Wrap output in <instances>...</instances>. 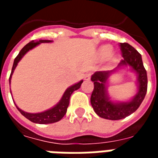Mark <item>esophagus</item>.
Here are the masks:
<instances>
[{
    "label": "esophagus",
    "mask_w": 158,
    "mask_h": 158,
    "mask_svg": "<svg viewBox=\"0 0 158 158\" xmlns=\"http://www.w3.org/2000/svg\"><path fill=\"white\" fill-rule=\"evenodd\" d=\"M90 76H91V73H87L85 74V77H84V78H85V80H89V79H90Z\"/></svg>",
    "instance_id": "esophagus-1"
}]
</instances>
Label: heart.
Segmentation results:
<instances>
[{
	"label": "heart",
	"instance_id": "b5f03b06",
	"mask_svg": "<svg viewBox=\"0 0 158 158\" xmlns=\"http://www.w3.org/2000/svg\"><path fill=\"white\" fill-rule=\"evenodd\" d=\"M113 53V46L111 45H102L99 50V55L102 59H106L111 56Z\"/></svg>",
	"mask_w": 158,
	"mask_h": 158
}]
</instances>
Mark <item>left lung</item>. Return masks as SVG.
Instances as JSON below:
<instances>
[{
    "instance_id": "obj_1",
    "label": "left lung",
    "mask_w": 158,
    "mask_h": 158,
    "mask_svg": "<svg viewBox=\"0 0 158 158\" xmlns=\"http://www.w3.org/2000/svg\"><path fill=\"white\" fill-rule=\"evenodd\" d=\"M123 59L111 71H97L91 76L94 89L90 103L95 113L101 118L119 120L129 116L139 108L147 91V74L143 65L141 55L128 43H120ZM129 67L137 74V93L129 102H113L110 98L106 84L110 75L120 68Z\"/></svg>"
}]
</instances>
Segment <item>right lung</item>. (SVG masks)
Masks as SVG:
<instances>
[{
	"label": "right lung",
	"mask_w": 158,
	"mask_h": 158,
	"mask_svg": "<svg viewBox=\"0 0 158 158\" xmlns=\"http://www.w3.org/2000/svg\"><path fill=\"white\" fill-rule=\"evenodd\" d=\"M51 42H52V40H37V41L36 40H32V41L28 43L25 46H23V48L20 51L19 55L17 56L16 58L14 59L11 75H10V78H9V83L11 84L12 75L13 72H14V70H15L16 67L18 65V63H19V61L23 58V56L25 55L27 52L30 51V50H32L33 48H35L37 45H39L40 43H51ZM82 83L83 80H80L79 82H78L75 85L69 87L68 89H66L64 94L62 95V98H61V100L59 101V102L56 105H55L53 107L50 108V109L42 112V113H26L24 111H23L22 109H20L17 105H16V106H17L18 110L21 113L22 115H23L26 118H28L33 123H40V124H45V123H53L58 122L64 117V115L67 113V109L69 107V100H70L71 95H72L74 90H77V89L80 88ZM10 92H11V90H10Z\"/></svg>",
	"instance_id": "obj_1"
}]
</instances>
